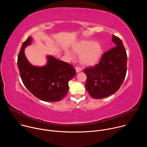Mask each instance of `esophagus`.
<instances>
[{
    "label": "esophagus",
    "mask_w": 147,
    "mask_h": 147,
    "mask_svg": "<svg viewBox=\"0 0 147 147\" xmlns=\"http://www.w3.org/2000/svg\"><path fill=\"white\" fill-rule=\"evenodd\" d=\"M75 69H76V71L77 73H78V72H80V71H81V68L80 67H78V66H76V67H75Z\"/></svg>",
    "instance_id": "esophagus-1"
}]
</instances>
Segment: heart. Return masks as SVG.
Returning <instances> with one entry per match:
<instances>
[{"mask_svg":"<svg viewBox=\"0 0 147 147\" xmlns=\"http://www.w3.org/2000/svg\"><path fill=\"white\" fill-rule=\"evenodd\" d=\"M74 52L80 55V61L84 65H94L99 61L102 54V47L98 42H93L90 40H85L80 42L73 48ZM67 54L72 56L73 54L67 52Z\"/></svg>","mask_w":147,"mask_h":147,"instance_id":"heart-1","label":"heart"}]
</instances>
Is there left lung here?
Returning a JSON list of instances; mask_svg holds the SVG:
<instances>
[{
	"instance_id": "left-lung-1",
	"label": "left lung",
	"mask_w": 147,
	"mask_h": 147,
	"mask_svg": "<svg viewBox=\"0 0 147 147\" xmlns=\"http://www.w3.org/2000/svg\"><path fill=\"white\" fill-rule=\"evenodd\" d=\"M115 47L105 52L98 64L87 67L86 88L90 96L101 99L116 92L123 84L127 72V55L121 40L113 35Z\"/></svg>"
}]
</instances>
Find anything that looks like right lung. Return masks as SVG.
<instances>
[{
    "mask_svg": "<svg viewBox=\"0 0 147 147\" xmlns=\"http://www.w3.org/2000/svg\"><path fill=\"white\" fill-rule=\"evenodd\" d=\"M31 42L28 36L24 41L17 58L20 75L25 87L37 98L47 102H57L66 95L68 82L76 75L72 65L52 56H48V64L44 67L32 66L24 55V48Z\"/></svg>",
    "mask_w": 147,
    "mask_h": 147,
    "instance_id": "1",
    "label": "right lung"
}]
</instances>
